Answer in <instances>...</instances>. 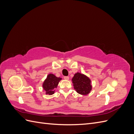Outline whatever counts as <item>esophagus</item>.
<instances>
[{"mask_svg":"<svg viewBox=\"0 0 134 134\" xmlns=\"http://www.w3.org/2000/svg\"><path fill=\"white\" fill-rule=\"evenodd\" d=\"M64 79H65V80H69V76H64Z\"/></svg>","mask_w":134,"mask_h":134,"instance_id":"esophagus-1","label":"esophagus"}]
</instances>
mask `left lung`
I'll list each match as a JSON object with an SVG mask.
<instances>
[{"instance_id":"obj_1","label":"left lung","mask_w":134,"mask_h":134,"mask_svg":"<svg viewBox=\"0 0 134 134\" xmlns=\"http://www.w3.org/2000/svg\"><path fill=\"white\" fill-rule=\"evenodd\" d=\"M72 83L76 92L82 95H87L92 89L91 80L89 77L80 72H76L72 77Z\"/></svg>"}]
</instances>
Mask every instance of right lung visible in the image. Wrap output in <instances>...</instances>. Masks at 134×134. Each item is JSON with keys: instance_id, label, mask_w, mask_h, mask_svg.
<instances>
[{"instance_id": "1", "label": "right lung", "mask_w": 134, "mask_h": 134, "mask_svg": "<svg viewBox=\"0 0 134 134\" xmlns=\"http://www.w3.org/2000/svg\"><path fill=\"white\" fill-rule=\"evenodd\" d=\"M62 79V78L56 76L53 74H48L42 84L43 90L45 91L46 94L48 95L54 94L55 89L57 88L59 83Z\"/></svg>"}]
</instances>
